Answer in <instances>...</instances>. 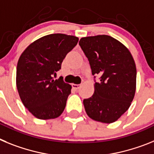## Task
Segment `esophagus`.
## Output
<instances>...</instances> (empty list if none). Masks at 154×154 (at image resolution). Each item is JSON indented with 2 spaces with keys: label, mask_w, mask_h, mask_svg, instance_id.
<instances>
[{
  "label": "esophagus",
  "mask_w": 154,
  "mask_h": 154,
  "mask_svg": "<svg viewBox=\"0 0 154 154\" xmlns=\"http://www.w3.org/2000/svg\"><path fill=\"white\" fill-rule=\"evenodd\" d=\"M81 85H75V84H73V85H72V87H73V88L76 91L78 90L79 88H81Z\"/></svg>",
  "instance_id": "1"
}]
</instances>
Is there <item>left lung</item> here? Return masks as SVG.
<instances>
[{
  "mask_svg": "<svg viewBox=\"0 0 154 154\" xmlns=\"http://www.w3.org/2000/svg\"><path fill=\"white\" fill-rule=\"evenodd\" d=\"M79 45L88 58L92 75L99 76L94 92L84 100L88 116L112 123L129 109L136 92V68L129 49L106 35L81 38Z\"/></svg>",
  "mask_w": 154,
  "mask_h": 154,
  "instance_id": "obj_1",
  "label": "left lung"
}]
</instances>
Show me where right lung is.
<instances>
[{
    "label": "right lung",
    "mask_w": 154,
    "mask_h": 154,
    "mask_svg": "<svg viewBox=\"0 0 154 154\" xmlns=\"http://www.w3.org/2000/svg\"><path fill=\"white\" fill-rule=\"evenodd\" d=\"M78 40L65 34L48 35L30 44L21 53L16 85L23 105L37 119H56L63 112L72 87L62 78L54 80L53 77Z\"/></svg>",
    "instance_id": "1"
}]
</instances>
